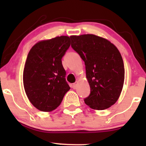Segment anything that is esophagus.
<instances>
[{"label":"esophagus","instance_id":"obj_1","mask_svg":"<svg viewBox=\"0 0 146 146\" xmlns=\"http://www.w3.org/2000/svg\"><path fill=\"white\" fill-rule=\"evenodd\" d=\"M78 82H75V83L73 84V86H72V87H73V88H74V89H75V88H77V87H78Z\"/></svg>","mask_w":146,"mask_h":146}]
</instances>
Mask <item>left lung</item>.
I'll list each match as a JSON object with an SVG mask.
<instances>
[{
  "label": "left lung",
  "mask_w": 146,
  "mask_h": 146,
  "mask_svg": "<svg viewBox=\"0 0 146 146\" xmlns=\"http://www.w3.org/2000/svg\"><path fill=\"white\" fill-rule=\"evenodd\" d=\"M71 46L86 66L90 94L85 104L94 110H105L116 103L124 82L123 59L118 48L106 38L93 34L71 36Z\"/></svg>",
  "instance_id": "left-lung-1"
}]
</instances>
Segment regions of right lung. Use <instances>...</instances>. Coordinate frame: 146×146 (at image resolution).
Instances as JSON below:
<instances>
[{"instance_id":"obj_1","label":"right lung","mask_w":146,"mask_h":146,"mask_svg":"<svg viewBox=\"0 0 146 146\" xmlns=\"http://www.w3.org/2000/svg\"><path fill=\"white\" fill-rule=\"evenodd\" d=\"M71 45L68 36L39 41L28 53L23 71L25 93L37 109L51 112L60 105L70 90L62 58Z\"/></svg>"}]
</instances>
